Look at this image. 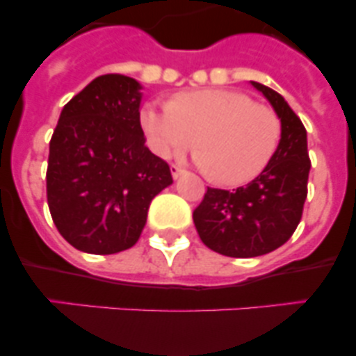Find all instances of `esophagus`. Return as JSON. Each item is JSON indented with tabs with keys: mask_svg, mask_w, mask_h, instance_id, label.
I'll return each mask as SVG.
<instances>
[{
	"mask_svg": "<svg viewBox=\"0 0 356 356\" xmlns=\"http://www.w3.org/2000/svg\"><path fill=\"white\" fill-rule=\"evenodd\" d=\"M184 169L180 168V165L178 164H171V175H172V178H175V180H178V178H180L181 175H184Z\"/></svg>",
	"mask_w": 356,
	"mask_h": 356,
	"instance_id": "esophagus-1",
	"label": "esophagus"
}]
</instances>
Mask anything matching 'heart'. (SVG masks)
<instances>
[{"label": "heart", "instance_id": "b5f03b06", "mask_svg": "<svg viewBox=\"0 0 356 356\" xmlns=\"http://www.w3.org/2000/svg\"><path fill=\"white\" fill-rule=\"evenodd\" d=\"M140 125L159 155L185 150L197 140L199 165L222 185H241L259 176L282 136L274 110L223 89L187 90L162 106L147 104Z\"/></svg>", "mask_w": 356, "mask_h": 356}]
</instances>
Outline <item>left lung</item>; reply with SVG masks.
I'll return each mask as SVG.
<instances>
[{"label": "left lung", "instance_id": "8db88e82", "mask_svg": "<svg viewBox=\"0 0 356 356\" xmlns=\"http://www.w3.org/2000/svg\"><path fill=\"white\" fill-rule=\"evenodd\" d=\"M282 120V140L269 164L236 191L208 187L194 209L199 238L213 252L236 259L266 255L285 245L302 218L309 152L306 127L282 94L252 82Z\"/></svg>", "mask_w": 356, "mask_h": 356}]
</instances>
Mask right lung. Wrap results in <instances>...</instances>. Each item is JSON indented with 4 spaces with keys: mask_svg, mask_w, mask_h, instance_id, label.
Listing matches in <instances>:
<instances>
[{
    "mask_svg": "<svg viewBox=\"0 0 356 356\" xmlns=\"http://www.w3.org/2000/svg\"><path fill=\"white\" fill-rule=\"evenodd\" d=\"M141 86L101 74L64 104L50 140L47 202L57 231L80 252L136 245L155 195L172 184L168 162L145 147Z\"/></svg>",
    "mask_w": 356,
    "mask_h": 356,
    "instance_id": "add662e5",
    "label": "right lung"
}]
</instances>
